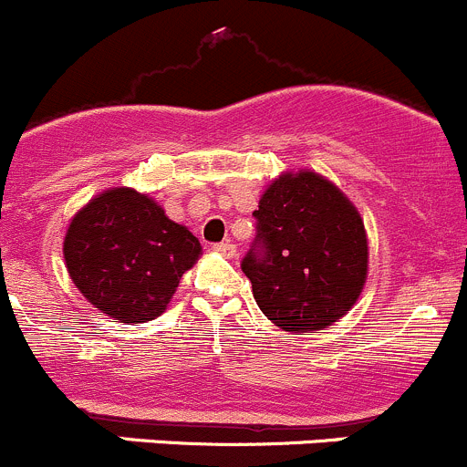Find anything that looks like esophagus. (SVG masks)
<instances>
[{
  "mask_svg": "<svg viewBox=\"0 0 467 467\" xmlns=\"http://www.w3.org/2000/svg\"><path fill=\"white\" fill-rule=\"evenodd\" d=\"M213 249H215V252H218V254H223V256H227V258L235 256V244L232 243V240H224V243L213 244Z\"/></svg>",
  "mask_w": 467,
  "mask_h": 467,
  "instance_id": "obj_1",
  "label": "esophagus"
}]
</instances>
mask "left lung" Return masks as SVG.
Wrapping results in <instances>:
<instances>
[{
  "instance_id": "8db88e82",
  "label": "left lung",
  "mask_w": 467,
  "mask_h": 467,
  "mask_svg": "<svg viewBox=\"0 0 467 467\" xmlns=\"http://www.w3.org/2000/svg\"><path fill=\"white\" fill-rule=\"evenodd\" d=\"M244 254L258 308L279 329L317 334L357 304L368 279V235L357 206L311 170L284 172L258 202Z\"/></svg>"
}]
</instances>
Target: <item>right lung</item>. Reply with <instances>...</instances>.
Masks as SVG:
<instances>
[{"label":"right lung","instance_id":"obj_1","mask_svg":"<svg viewBox=\"0 0 467 467\" xmlns=\"http://www.w3.org/2000/svg\"><path fill=\"white\" fill-rule=\"evenodd\" d=\"M200 240L151 197L110 188L72 218L63 240L67 272L83 297L119 322H147L168 308Z\"/></svg>","mask_w":467,"mask_h":467}]
</instances>
